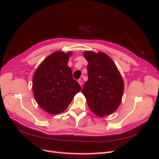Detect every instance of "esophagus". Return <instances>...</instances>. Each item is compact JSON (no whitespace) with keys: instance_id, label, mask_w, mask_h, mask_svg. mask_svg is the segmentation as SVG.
Instances as JSON below:
<instances>
[{"instance_id":"esophagus-1","label":"esophagus","mask_w":159,"mask_h":159,"mask_svg":"<svg viewBox=\"0 0 159 159\" xmlns=\"http://www.w3.org/2000/svg\"><path fill=\"white\" fill-rule=\"evenodd\" d=\"M78 83H79V84L81 86L83 85V81H82V80H81V79H80V80H78Z\"/></svg>"}]
</instances>
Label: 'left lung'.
<instances>
[{
  "label": "left lung",
  "instance_id": "8db88e82",
  "mask_svg": "<svg viewBox=\"0 0 159 159\" xmlns=\"http://www.w3.org/2000/svg\"><path fill=\"white\" fill-rule=\"evenodd\" d=\"M88 80L82 93L89 109L99 117L113 113L121 103L124 82L113 61L106 54L85 51Z\"/></svg>",
  "mask_w": 159,
  "mask_h": 159
}]
</instances>
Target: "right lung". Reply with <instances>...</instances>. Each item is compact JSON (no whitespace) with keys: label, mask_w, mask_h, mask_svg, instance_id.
I'll use <instances>...</instances> for the list:
<instances>
[{"label":"right lung","mask_w":159,"mask_h":159,"mask_svg":"<svg viewBox=\"0 0 159 159\" xmlns=\"http://www.w3.org/2000/svg\"><path fill=\"white\" fill-rule=\"evenodd\" d=\"M71 54V52L52 53L42 62L33 75L34 98L38 105L50 114L56 115L65 111L81 90L68 66Z\"/></svg>","instance_id":"obj_1"}]
</instances>
